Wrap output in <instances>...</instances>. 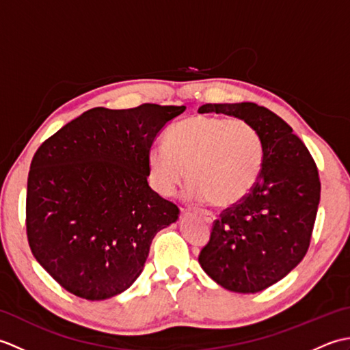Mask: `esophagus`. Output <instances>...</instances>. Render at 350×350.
I'll return each instance as SVG.
<instances>
[{
  "label": "esophagus",
  "mask_w": 350,
  "mask_h": 350,
  "mask_svg": "<svg viewBox=\"0 0 350 350\" xmlns=\"http://www.w3.org/2000/svg\"><path fill=\"white\" fill-rule=\"evenodd\" d=\"M196 213L200 215V217H202L207 222V224H212V222L215 221V215L209 211H196Z\"/></svg>",
  "instance_id": "34e87169"
}]
</instances>
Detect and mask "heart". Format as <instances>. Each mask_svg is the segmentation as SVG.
Returning a JSON list of instances; mask_svg holds the SVG:
<instances>
[{"label": "heart", "instance_id": "b5f03b06", "mask_svg": "<svg viewBox=\"0 0 350 350\" xmlns=\"http://www.w3.org/2000/svg\"><path fill=\"white\" fill-rule=\"evenodd\" d=\"M167 144H154L147 153L148 180L163 197L187 176L189 197L233 206L250 194L262 173V138L241 118L189 117L168 132Z\"/></svg>", "mask_w": 350, "mask_h": 350}]
</instances>
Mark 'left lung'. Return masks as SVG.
Here are the masks:
<instances>
[{
  "instance_id": "left-lung-1",
  "label": "left lung",
  "mask_w": 350,
  "mask_h": 350,
  "mask_svg": "<svg viewBox=\"0 0 350 350\" xmlns=\"http://www.w3.org/2000/svg\"><path fill=\"white\" fill-rule=\"evenodd\" d=\"M198 113L247 120L262 138L263 167L257 185L221 213L198 256L203 271L224 288L262 292L307 254L321 202L317 167L292 128L257 103H206Z\"/></svg>"
}]
</instances>
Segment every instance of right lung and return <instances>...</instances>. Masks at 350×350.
Instances as JSON below:
<instances>
[{"mask_svg":"<svg viewBox=\"0 0 350 350\" xmlns=\"http://www.w3.org/2000/svg\"><path fill=\"white\" fill-rule=\"evenodd\" d=\"M187 107L93 108L37 148L27 185L33 256L58 284L88 301L129 288L156 233L179 209L148 187L147 153Z\"/></svg>","mask_w":350,"mask_h":350,"instance_id":"add662e5","label":"right lung"}]
</instances>
